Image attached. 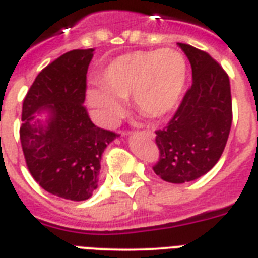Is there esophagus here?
<instances>
[{
    "label": "esophagus",
    "instance_id": "34e87169",
    "mask_svg": "<svg viewBox=\"0 0 258 258\" xmlns=\"http://www.w3.org/2000/svg\"><path fill=\"white\" fill-rule=\"evenodd\" d=\"M142 135L147 136L150 139H155V134L152 131H144V133H142Z\"/></svg>",
    "mask_w": 258,
    "mask_h": 258
}]
</instances>
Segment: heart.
<instances>
[{
  "mask_svg": "<svg viewBox=\"0 0 258 258\" xmlns=\"http://www.w3.org/2000/svg\"><path fill=\"white\" fill-rule=\"evenodd\" d=\"M187 79L184 56L173 49L135 51L110 62L100 75L102 87L87 91L94 119L112 127L124 112V102L133 96L134 106L150 118L168 115L179 103Z\"/></svg>",
  "mask_w": 258,
  "mask_h": 258,
  "instance_id": "obj_1",
  "label": "heart"
}]
</instances>
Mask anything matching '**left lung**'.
<instances>
[{"label": "left lung", "mask_w": 258, "mask_h": 258, "mask_svg": "<svg viewBox=\"0 0 258 258\" xmlns=\"http://www.w3.org/2000/svg\"><path fill=\"white\" fill-rule=\"evenodd\" d=\"M192 68V86L164 130L156 131L160 158L155 173L164 181L183 184L215 167L232 125L231 85L212 56L177 43Z\"/></svg>", "instance_id": "8db88e82"}]
</instances>
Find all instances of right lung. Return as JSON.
<instances>
[{
    "label": "right lung",
    "instance_id": "right-lung-1",
    "mask_svg": "<svg viewBox=\"0 0 258 258\" xmlns=\"http://www.w3.org/2000/svg\"><path fill=\"white\" fill-rule=\"evenodd\" d=\"M93 56L94 49L60 55L39 73L22 106L21 144L31 176L49 194L73 202L93 196L102 155L116 138L96 127L83 106Z\"/></svg>",
    "mask_w": 258,
    "mask_h": 258
}]
</instances>
